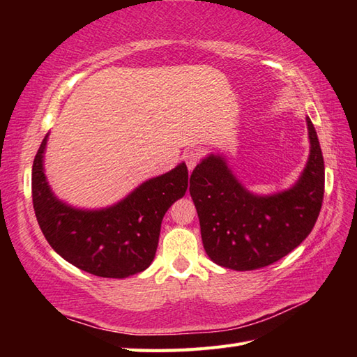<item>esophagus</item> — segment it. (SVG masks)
<instances>
[{"label":"esophagus","instance_id":"1","mask_svg":"<svg viewBox=\"0 0 357 357\" xmlns=\"http://www.w3.org/2000/svg\"><path fill=\"white\" fill-rule=\"evenodd\" d=\"M184 159H185V164L188 167V170H193L195 167H196V164L199 162L201 153H199L198 150H188L187 153H185V156H184Z\"/></svg>","mask_w":357,"mask_h":357}]
</instances>
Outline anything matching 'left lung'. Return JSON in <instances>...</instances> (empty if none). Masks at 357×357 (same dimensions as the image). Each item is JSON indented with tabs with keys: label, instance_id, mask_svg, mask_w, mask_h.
<instances>
[{
	"label": "left lung",
	"instance_id": "8db88e82",
	"mask_svg": "<svg viewBox=\"0 0 357 357\" xmlns=\"http://www.w3.org/2000/svg\"><path fill=\"white\" fill-rule=\"evenodd\" d=\"M310 155L288 190L256 195L242 185L225 158L211 153L196 165L190 195L202 244L215 264L236 271L282 259L313 230L324 199L325 167L317 133L307 118Z\"/></svg>",
	"mask_w": 357,
	"mask_h": 357
}]
</instances>
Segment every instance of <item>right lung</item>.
Here are the masks:
<instances>
[{
  "mask_svg": "<svg viewBox=\"0 0 357 357\" xmlns=\"http://www.w3.org/2000/svg\"><path fill=\"white\" fill-rule=\"evenodd\" d=\"M47 138L49 133L33 159L32 198L36 221L50 247L95 276L123 279L146 270L155 259L165 211L187 192V165L181 162L146 181L115 206L77 208L58 199L45 178Z\"/></svg>",
  "mask_w": 357,
  "mask_h": 357,
  "instance_id": "1",
  "label": "right lung"
}]
</instances>
